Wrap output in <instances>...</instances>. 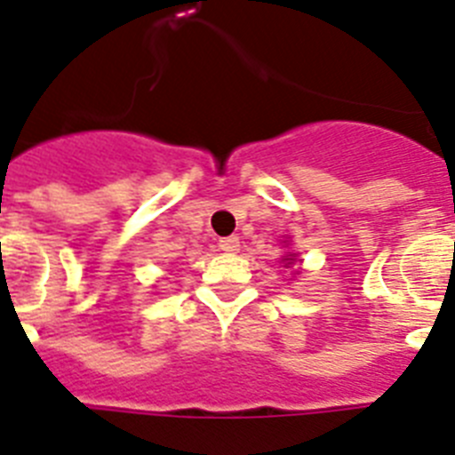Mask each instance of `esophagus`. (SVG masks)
I'll return each mask as SVG.
<instances>
[{
	"instance_id": "1",
	"label": "esophagus",
	"mask_w": 455,
	"mask_h": 455,
	"mask_svg": "<svg viewBox=\"0 0 455 455\" xmlns=\"http://www.w3.org/2000/svg\"><path fill=\"white\" fill-rule=\"evenodd\" d=\"M220 250L228 251V254H235L240 250V240L238 235H227V238H220Z\"/></svg>"
}]
</instances>
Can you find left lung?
<instances>
[{"label":"left lung","mask_w":455,"mask_h":455,"mask_svg":"<svg viewBox=\"0 0 455 455\" xmlns=\"http://www.w3.org/2000/svg\"><path fill=\"white\" fill-rule=\"evenodd\" d=\"M283 260H293V259H283Z\"/></svg>","instance_id":"8db88e82"}]
</instances>
